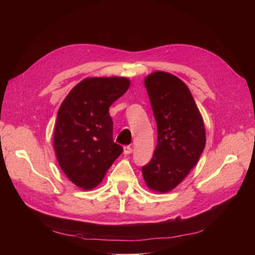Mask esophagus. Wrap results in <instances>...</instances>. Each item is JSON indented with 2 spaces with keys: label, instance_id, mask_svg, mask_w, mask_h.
I'll list each match as a JSON object with an SVG mask.
<instances>
[{
  "label": "esophagus",
  "instance_id": "34e87169",
  "mask_svg": "<svg viewBox=\"0 0 255 255\" xmlns=\"http://www.w3.org/2000/svg\"><path fill=\"white\" fill-rule=\"evenodd\" d=\"M132 152V148L130 146H125L124 147V154H131Z\"/></svg>",
  "mask_w": 255,
  "mask_h": 255
}]
</instances>
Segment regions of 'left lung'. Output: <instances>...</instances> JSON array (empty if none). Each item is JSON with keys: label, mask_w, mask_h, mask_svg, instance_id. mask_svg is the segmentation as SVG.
Masks as SVG:
<instances>
[{"label": "left lung", "mask_w": 255, "mask_h": 255, "mask_svg": "<svg viewBox=\"0 0 255 255\" xmlns=\"http://www.w3.org/2000/svg\"><path fill=\"white\" fill-rule=\"evenodd\" d=\"M144 83L157 125V144L141 171L150 190L169 192L182 182L202 154L204 120L191 92L179 77L154 72Z\"/></svg>", "instance_id": "1"}]
</instances>
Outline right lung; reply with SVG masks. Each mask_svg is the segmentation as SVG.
I'll list each match as a JSON object with an SVG mask.
<instances>
[{
  "label": "right lung",
  "mask_w": 255,
  "mask_h": 255,
  "mask_svg": "<svg viewBox=\"0 0 255 255\" xmlns=\"http://www.w3.org/2000/svg\"><path fill=\"white\" fill-rule=\"evenodd\" d=\"M129 85L126 77L84 79L60 105L54 148L60 169L77 187H97L123 153L122 146L114 141L109 107Z\"/></svg>",
  "instance_id": "obj_1"
}]
</instances>
